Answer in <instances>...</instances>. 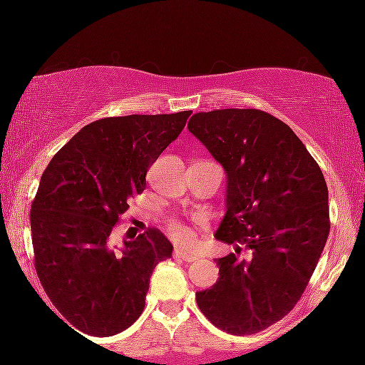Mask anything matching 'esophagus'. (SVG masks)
I'll use <instances>...</instances> for the list:
<instances>
[{
	"label": "esophagus",
	"instance_id": "1",
	"mask_svg": "<svg viewBox=\"0 0 365 365\" xmlns=\"http://www.w3.org/2000/svg\"><path fill=\"white\" fill-rule=\"evenodd\" d=\"M173 257L175 259H180V261H185V262L197 261V255L195 254L185 252V250H183V249H175L173 250Z\"/></svg>",
	"mask_w": 365,
	"mask_h": 365
}]
</instances>
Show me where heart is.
I'll return each mask as SVG.
<instances>
[{"mask_svg": "<svg viewBox=\"0 0 365 365\" xmlns=\"http://www.w3.org/2000/svg\"><path fill=\"white\" fill-rule=\"evenodd\" d=\"M166 230H168L170 237L173 238L175 242H180V244L183 245H188L194 242V228L192 226H188L187 223H183V221L180 220H170L168 223H166Z\"/></svg>", "mask_w": 365, "mask_h": 365, "instance_id": "heart-1", "label": "heart"}]
</instances>
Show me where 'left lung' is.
<instances>
[{"mask_svg": "<svg viewBox=\"0 0 365 365\" xmlns=\"http://www.w3.org/2000/svg\"><path fill=\"white\" fill-rule=\"evenodd\" d=\"M188 130L228 177L216 238L238 244L217 259L220 279L195 300L216 328L244 336L295 307L329 235L328 187L302 140L261 110L197 113ZM250 250L240 259L241 247Z\"/></svg>", "mask_w": 365, "mask_h": 365, "instance_id": "8db88e82", "label": "left lung"}]
</instances>
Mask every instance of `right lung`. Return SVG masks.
I'll use <instances>...</instances> for the list:
<instances>
[{
    "label": "right lung",
    "instance_id": "right-lung-1",
    "mask_svg": "<svg viewBox=\"0 0 365 365\" xmlns=\"http://www.w3.org/2000/svg\"><path fill=\"white\" fill-rule=\"evenodd\" d=\"M190 113L92 121L41 177L31 209L36 273L54 307L83 334L111 336L132 326L154 267L171 257L173 245L158 228L125 242L121 254L108 240Z\"/></svg>",
    "mask_w": 365,
    "mask_h": 365
}]
</instances>
